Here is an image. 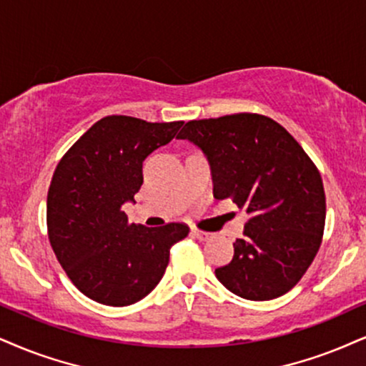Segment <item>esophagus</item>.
Returning <instances> with one entry per match:
<instances>
[{
    "mask_svg": "<svg viewBox=\"0 0 366 366\" xmlns=\"http://www.w3.org/2000/svg\"><path fill=\"white\" fill-rule=\"evenodd\" d=\"M192 236L197 237L198 241H209L212 237L210 232H205V231H198V229H192Z\"/></svg>",
    "mask_w": 366,
    "mask_h": 366,
    "instance_id": "34e87169",
    "label": "esophagus"
}]
</instances>
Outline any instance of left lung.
I'll return each mask as SVG.
<instances>
[{
  "instance_id": "left-lung-1",
  "label": "left lung",
  "mask_w": 366,
  "mask_h": 366,
  "mask_svg": "<svg viewBox=\"0 0 366 366\" xmlns=\"http://www.w3.org/2000/svg\"><path fill=\"white\" fill-rule=\"evenodd\" d=\"M178 139L202 149L214 197L249 215L229 264L215 277L247 300H272L299 283L321 247L326 222L322 178L282 125L258 114L192 120Z\"/></svg>"
}]
</instances>
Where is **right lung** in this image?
Segmentation results:
<instances>
[{
	"label": "right lung",
	"mask_w": 366,
	"mask_h": 366,
	"mask_svg": "<svg viewBox=\"0 0 366 366\" xmlns=\"http://www.w3.org/2000/svg\"><path fill=\"white\" fill-rule=\"evenodd\" d=\"M183 122L110 115L88 129L59 161L47 195L49 241L81 293L124 307L154 290L169 249L188 225L129 224L122 205L135 202L142 162L174 139Z\"/></svg>",
	"instance_id": "obj_1"
}]
</instances>
